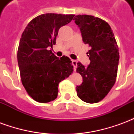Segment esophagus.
I'll use <instances>...</instances> for the list:
<instances>
[{"label": "esophagus", "mask_w": 134, "mask_h": 134, "mask_svg": "<svg viewBox=\"0 0 134 134\" xmlns=\"http://www.w3.org/2000/svg\"><path fill=\"white\" fill-rule=\"evenodd\" d=\"M73 66H74V70L76 71V68H77V61L76 60H72Z\"/></svg>", "instance_id": "1"}]
</instances>
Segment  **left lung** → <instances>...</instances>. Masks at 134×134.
<instances>
[{
	"label": "left lung",
	"instance_id": "1",
	"mask_svg": "<svg viewBox=\"0 0 134 134\" xmlns=\"http://www.w3.org/2000/svg\"><path fill=\"white\" fill-rule=\"evenodd\" d=\"M74 20L83 42L90 47L87 52L90 60L88 67L77 64L76 71L83 80L76 87L77 95L85 103H95L102 100L115 84L119 61L118 45L111 28L103 19L77 15Z\"/></svg>",
	"mask_w": 134,
	"mask_h": 134
}]
</instances>
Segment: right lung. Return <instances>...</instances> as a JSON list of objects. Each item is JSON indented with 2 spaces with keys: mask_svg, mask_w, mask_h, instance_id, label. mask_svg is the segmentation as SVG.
I'll list each match as a JSON object with an SVG mask.
<instances>
[{
  "mask_svg": "<svg viewBox=\"0 0 134 134\" xmlns=\"http://www.w3.org/2000/svg\"><path fill=\"white\" fill-rule=\"evenodd\" d=\"M74 16L41 14L31 20L22 34L17 52L21 79L29 96L38 103L57 98L59 83L73 72L69 57L59 59L49 49L56 44L59 29Z\"/></svg>",
  "mask_w": 134,
  "mask_h": 134,
  "instance_id": "obj_1",
  "label": "right lung"
}]
</instances>
